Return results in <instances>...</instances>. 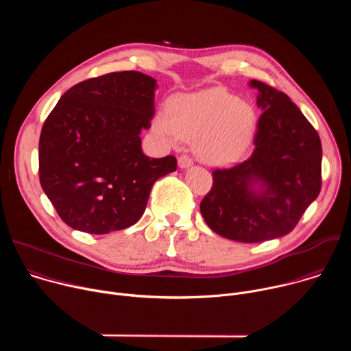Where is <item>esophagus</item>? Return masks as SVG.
Returning <instances> with one entry per match:
<instances>
[{
	"label": "esophagus",
	"mask_w": 351,
	"mask_h": 351,
	"mask_svg": "<svg viewBox=\"0 0 351 351\" xmlns=\"http://www.w3.org/2000/svg\"><path fill=\"white\" fill-rule=\"evenodd\" d=\"M178 164H179V167H180L182 169H184V168H189V167L193 165V160H191L189 156L182 154V156L178 158Z\"/></svg>",
	"instance_id": "obj_1"
}]
</instances>
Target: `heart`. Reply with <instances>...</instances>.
I'll return each instance as SVG.
<instances>
[{
    "mask_svg": "<svg viewBox=\"0 0 351 351\" xmlns=\"http://www.w3.org/2000/svg\"><path fill=\"white\" fill-rule=\"evenodd\" d=\"M254 121L252 106L225 88L214 87L173 97L168 114L156 115L153 129L171 144L194 140L195 153L204 162L228 164L244 152Z\"/></svg>",
    "mask_w": 351,
    "mask_h": 351,
    "instance_id": "1",
    "label": "heart"
}]
</instances>
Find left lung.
I'll return each instance as SVG.
<instances>
[{
  "mask_svg": "<svg viewBox=\"0 0 351 351\" xmlns=\"http://www.w3.org/2000/svg\"><path fill=\"white\" fill-rule=\"evenodd\" d=\"M254 152L248 160L213 171V187L199 203L218 234L260 243L290 233L321 191L322 145L314 126L283 93L260 80ZM254 185L261 189L256 191Z\"/></svg>",
  "mask_w": 351,
  "mask_h": 351,
  "instance_id": "8db88e82",
  "label": "left lung"
}]
</instances>
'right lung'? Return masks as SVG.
Listing matches in <instances>:
<instances>
[{
	"label": "right lung",
	"instance_id": "1",
	"mask_svg": "<svg viewBox=\"0 0 351 351\" xmlns=\"http://www.w3.org/2000/svg\"><path fill=\"white\" fill-rule=\"evenodd\" d=\"M157 82L112 72L71 87L38 141L40 183L71 228L106 234L134 225L153 184L176 171L173 156L149 158L140 132L152 126Z\"/></svg>",
	"mask_w": 351,
	"mask_h": 351
}]
</instances>
